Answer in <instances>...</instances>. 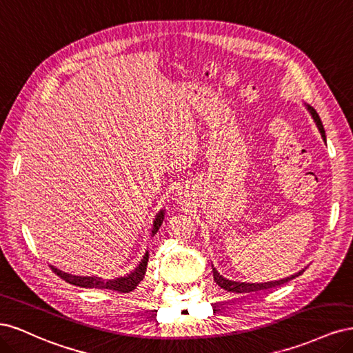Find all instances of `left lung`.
I'll use <instances>...</instances> for the list:
<instances>
[{"label": "left lung", "mask_w": 353, "mask_h": 353, "mask_svg": "<svg viewBox=\"0 0 353 353\" xmlns=\"http://www.w3.org/2000/svg\"><path fill=\"white\" fill-rule=\"evenodd\" d=\"M306 108H307L309 113H311V116L314 117V121H315V123H316V126H318V130H319V132H321L323 140L325 141V131H324L323 122H321V119H319L318 113H316L315 109L311 108V105H309V104H306ZM212 270H213V280H215V283H216L221 288H223V290L231 292V293H250V292L268 290V288H272V287H276V285H281V284L288 283L290 280L296 279V276L302 275L303 271H305V270H302V271H299L297 274H294V275H292V276H287V279H283V280H279V281H270V283H240V281H231V280L223 279V276L219 275V272H218L215 268H213V265H212Z\"/></svg>", "instance_id": "obj_1"}]
</instances>
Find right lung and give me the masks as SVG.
Returning a JSON list of instances; mask_svg holds the SVG:
<instances>
[{
    "instance_id": "right-lung-1",
    "label": "right lung",
    "mask_w": 353,
    "mask_h": 353,
    "mask_svg": "<svg viewBox=\"0 0 353 353\" xmlns=\"http://www.w3.org/2000/svg\"><path fill=\"white\" fill-rule=\"evenodd\" d=\"M163 218H165V212L162 209L156 215V219L153 221L152 236H154V234L159 231L160 225H162V222H163ZM147 262H148V252H145L140 265H138L131 274H128L125 276H119V279H114V280H108V281L101 280L100 276L72 275V274L63 272V271L54 268V266H51V270L54 271L61 280H65L66 283L73 284V285L83 287V288H108V290L119 292V293H130L144 279L145 271H147Z\"/></svg>"
}]
</instances>
